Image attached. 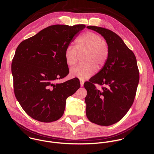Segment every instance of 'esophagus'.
Returning <instances> with one entry per match:
<instances>
[{
	"label": "esophagus",
	"mask_w": 154,
	"mask_h": 154,
	"mask_svg": "<svg viewBox=\"0 0 154 154\" xmlns=\"http://www.w3.org/2000/svg\"><path fill=\"white\" fill-rule=\"evenodd\" d=\"M80 86H81V87H83V84H84V82H83V80H80Z\"/></svg>",
	"instance_id": "34e87169"
}]
</instances>
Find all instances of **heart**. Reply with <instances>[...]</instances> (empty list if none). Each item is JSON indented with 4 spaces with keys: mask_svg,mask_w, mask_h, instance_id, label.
<instances>
[{
    "mask_svg": "<svg viewBox=\"0 0 154 154\" xmlns=\"http://www.w3.org/2000/svg\"><path fill=\"white\" fill-rule=\"evenodd\" d=\"M85 52L83 63H81L70 71L72 77L85 80L94 74L97 70V66L102 67L106 61L109 49L106 42L102 40L101 36L93 32H86L80 36L75 47L69 45L64 51V58L69 66H74L77 61L78 52Z\"/></svg>",
    "mask_w": 154,
    "mask_h": 154,
    "instance_id": "obj_1",
    "label": "heart"
}]
</instances>
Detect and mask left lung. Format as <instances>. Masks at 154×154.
I'll use <instances>...</instances> for the list:
<instances>
[{
  "mask_svg": "<svg viewBox=\"0 0 154 154\" xmlns=\"http://www.w3.org/2000/svg\"><path fill=\"white\" fill-rule=\"evenodd\" d=\"M96 31L105 39L109 55L102 69L84 83L86 116L93 123L108 126L119 121L132 105L139 83V71L134 52L117 34L97 26ZM94 83L105 85L100 91Z\"/></svg>",
  "mask_w": 154,
  "mask_h": 154,
  "instance_id": "8db88e82",
  "label": "left lung"
}]
</instances>
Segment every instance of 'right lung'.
Here are the masks:
<instances>
[{"mask_svg": "<svg viewBox=\"0 0 154 154\" xmlns=\"http://www.w3.org/2000/svg\"><path fill=\"white\" fill-rule=\"evenodd\" d=\"M85 25H54L21 42L11 64L15 96L33 119L51 122L63 115L66 99L80 86L76 78L62 83L69 74L64 51Z\"/></svg>", "mask_w": 154, "mask_h": 154, "instance_id": "add662e5", "label": "right lung"}]
</instances>
